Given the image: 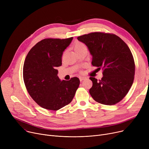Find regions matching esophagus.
<instances>
[{
	"label": "esophagus",
	"mask_w": 149,
	"mask_h": 149,
	"mask_svg": "<svg viewBox=\"0 0 149 149\" xmlns=\"http://www.w3.org/2000/svg\"><path fill=\"white\" fill-rule=\"evenodd\" d=\"M79 79H80V81H82L83 80H84L85 79V77H80Z\"/></svg>",
	"instance_id": "1"
}]
</instances>
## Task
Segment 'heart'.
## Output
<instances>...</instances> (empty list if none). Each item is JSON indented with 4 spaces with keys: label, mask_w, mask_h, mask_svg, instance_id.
<instances>
[{
    "label": "heart",
    "mask_w": 149,
    "mask_h": 149,
    "mask_svg": "<svg viewBox=\"0 0 149 149\" xmlns=\"http://www.w3.org/2000/svg\"><path fill=\"white\" fill-rule=\"evenodd\" d=\"M84 48H86L85 46L83 44H82L81 43H80V42H77V43H75V44L74 45V48L75 51H77L78 50Z\"/></svg>",
    "instance_id": "1"
}]
</instances>
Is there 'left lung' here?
Listing matches in <instances>:
<instances>
[{
    "label": "left lung",
    "instance_id": "left-lung-1",
    "mask_svg": "<svg viewBox=\"0 0 149 149\" xmlns=\"http://www.w3.org/2000/svg\"><path fill=\"white\" fill-rule=\"evenodd\" d=\"M77 39L88 46L92 56V65L103 69L101 80L89 78L93 83L89 89L91 97L105 105L119 103L134 80L135 65L128 46L120 37L111 33H91Z\"/></svg>",
    "mask_w": 149,
    "mask_h": 149
}]
</instances>
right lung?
Instances as JSON below:
<instances>
[{
  "label": "right lung",
  "instance_id": "1",
  "mask_svg": "<svg viewBox=\"0 0 149 149\" xmlns=\"http://www.w3.org/2000/svg\"><path fill=\"white\" fill-rule=\"evenodd\" d=\"M73 37L45 38L28 53L23 68L26 90L42 107L57 111L71 102L80 84L77 77L61 81L56 67L62 64L63 52Z\"/></svg>",
  "mask_w": 149,
  "mask_h": 149
}]
</instances>
